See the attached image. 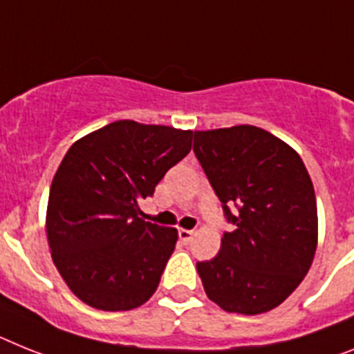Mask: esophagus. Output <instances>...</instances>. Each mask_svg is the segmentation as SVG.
Here are the masks:
<instances>
[{"mask_svg": "<svg viewBox=\"0 0 354 354\" xmlns=\"http://www.w3.org/2000/svg\"><path fill=\"white\" fill-rule=\"evenodd\" d=\"M178 236H180V241L182 243H191L192 241V236H194V232L192 230H185V228H180L178 230Z\"/></svg>", "mask_w": 354, "mask_h": 354, "instance_id": "34e87169", "label": "esophagus"}]
</instances>
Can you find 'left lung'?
Instances as JSON below:
<instances>
[{
  "instance_id": "1",
  "label": "left lung",
  "mask_w": 354,
  "mask_h": 354,
  "mask_svg": "<svg viewBox=\"0 0 354 354\" xmlns=\"http://www.w3.org/2000/svg\"><path fill=\"white\" fill-rule=\"evenodd\" d=\"M194 154L236 227L214 259L196 264L205 293L228 313L277 308L317 250V200L301 156L255 126L194 131Z\"/></svg>"
}]
</instances>
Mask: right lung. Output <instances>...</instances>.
<instances>
[{
    "label": "right lung",
    "mask_w": 354,
    "mask_h": 354,
    "mask_svg": "<svg viewBox=\"0 0 354 354\" xmlns=\"http://www.w3.org/2000/svg\"><path fill=\"white\" fill-rule=\"evenodd\" d=\"M191 147L192 131L118 120L68 149L50 187L46 234L82 302L127 311L156 292L178 230L144 221L138 203Z\"/></svg>",
    "instance_id": "1"
}]
</instances>
